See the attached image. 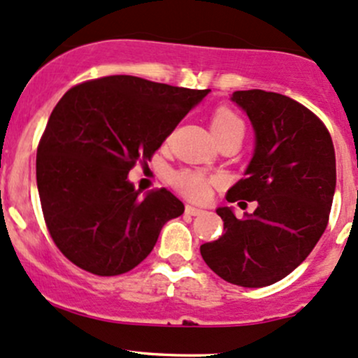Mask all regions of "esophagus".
<instances>
[{"mask_svg":"<svg viewBox=\"0 0 358 358\" xmlns=\"http://www.w3.org/2000/svg\"><path fill=\"white\" fill-rule=\"evenodd\" d=\"M185 212L187 214H190V215H200L202 214V209H199V207H194V206H187L185 207Z\"/></svg>","mask_w":358,"mask_h":358,"instance_id":"obj_1","label":"esophagus"}]
</instances>
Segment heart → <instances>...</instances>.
I'll return each instance as SVG.
<instances>
[{"instance_id":"1","label":"heart","mask_w":358,"mask_h":358,"mask_svg":"<svg viewBox=\"0 0 358 358\" xmlns=\"http://www.w3.org/2000/svg\"><path fill=\"white\" fill-rule=\"evenodd\" d=\"M210 129L215 139H222L226 136L245 134V122L234 110L219 107L212 113ZM217 178L207 176L206 173L197 170H178L171 175V185L182 195L190 200H206L210 195V188Z\"/></svg>"}]
</instances>
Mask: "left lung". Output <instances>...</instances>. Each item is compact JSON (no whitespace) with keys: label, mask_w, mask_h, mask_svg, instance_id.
<instances>
[{"label":"left lung","mask_w":358,"mask_h":358,"mask_svg":"<svg viewBox=\"0 0 358 358\" xmlns=\"http://www.w3.org/2000/svg\"><path fill=\"white\" fill-rule=\"evenodd\" d=\"M231 100L250 117L257 144L246 176L226 199L258 207L245 219L219 207L224 234L200 255L226 282L265 287L297 268L323 236L336 187L335 148L320 117L292 98L246 90Z\"/></svg>","instance_id":"left-lung-1"}]
</instances>
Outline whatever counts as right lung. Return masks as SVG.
<instances>
[{
  "instance_id": "1",
  "label": "right lung",
  "mask_w": 358,
  "mask_h": 358,
  "mask_svg": "<svg viewBox=\"0 0 358 358\" xmlns=\"http://www.w3.org/2000/svg\"><path fill=\"white\" fill-rule=\"evenodd\" d=\"M207 93L117 74L57 101L37 148V188L50 238L69 262L100 277L129 272L183 214L166 188L141 197L127 175Z\"/></svg>"
}]
</instances>
